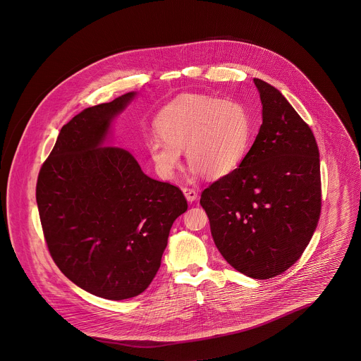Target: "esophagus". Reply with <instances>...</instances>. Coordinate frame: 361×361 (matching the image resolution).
I'll use <instances>...</instances> for the list:
<instances>
[{"label": "esophagus", "mask_w": 361, "mask_h": 361, "mask_svg": "<svg viewBox=\"0 0 361 361\" xmlns=\"http://www.w3.org/2000/svg\"><path fill=\"white\" fill-rule=\"evenodd\" d=\"M183 192L187 197L188 202H195L197 199V192L193 188H188V187H183Z\"/></svg>", "instance_id": "obj_1"}]
</instances>
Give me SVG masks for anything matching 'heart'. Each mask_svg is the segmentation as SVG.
Listing matches in <instances>:
<instances>
[{"mask_svg": "<svg viewBox=\"0 0 361 361\" xmlns=\"http://www.w3.org/2000/svg\"><path fill=\"white\" fill-rule=\"evenodd\" d=\"M158 135L146 146L155 168L172 178L181 165V152L192 164V172L218 178L238 168L249 149L252 118L237 100L183 94L165 105L155 118Z\"/></svg>", "mask_w": 361, "mask_h": 361, "instance_id": "1", "label": "heart"}]
</instances>
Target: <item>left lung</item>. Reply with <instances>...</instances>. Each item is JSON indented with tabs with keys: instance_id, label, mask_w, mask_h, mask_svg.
<instances>
[{
	"instance_id": "left-lung-1",
	"label": "left lung",
	"mask_w": 361,
	"mask_h": 361,
	"mask_svg": "<svg viewBox=\"0 0 361 361\" xmlns=\"http://www.w3.org/2000/svg\"><path fill=\"white\" fill-rule=\"evenodd\" d=\"M262 124L240 166L202 192L214 242L243 275L271 279L293 265L321 214L319 150L309 124L255 78Z\"/></svg>"
}]
</instances>
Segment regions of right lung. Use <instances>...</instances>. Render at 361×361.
<instances>
[{"label": "right lung", "mask_w": 361, "mask_h": 361, "mask_svg": "<svg viewBox=\"0 0 361 361\" xmlns=\"http://www.w3.org/2000/svg\"><path fill=\"white\" fill-rule=\"evenodd\" d=\"M134 94L86 108L65 124L36 183L54 262L74 284L109 300L150 286L173 222L188 208L181 189L146 176L127 150L100 147Z\"/></svg>", "instance_id": "1"}]
</instances>
